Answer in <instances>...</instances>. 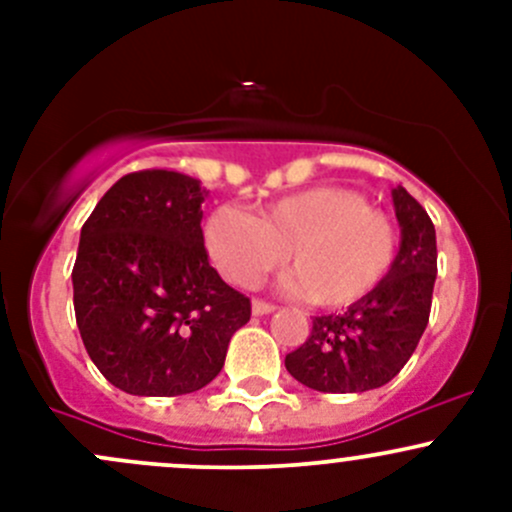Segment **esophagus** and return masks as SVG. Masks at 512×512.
I'll return each instance as SVG.
<instances>
[{"instance_id": "obj_1", "label": "esophagus", "mask_w": 512, "mask_h": 512, "mask_svg": "<svg viewBox=\"0 0 512 512\" xmlns=\"http://www.w3.org/2000/svg\"><path fill=\"white\" fill-rule=\"evenodd\" d=\"M272 312H275V304L262 302V299H252V314H255V317H265V314Z\"/></svg>"}]
</instances>
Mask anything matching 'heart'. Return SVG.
Masks as SVG:
<instances>
[{
	"mask_svg": "<svg viewBox=\"0 0 512 512\" xmlns=\"http://www.w3.org/2000/svg\"><path fill=\"white\" fill-rule=\"evenodd\" d=\"M215 267L237 287H252L287 260L282 287L324 309L369 297L396 262L399 230L352 188L317 185L267 205L257 218L220 208L205 225Z\"/></svg>",
	"mask_w": 512,
	"mask_h": 512,
	"instance_id": "obj_1",
	"label": "heart"
}]
</instances>
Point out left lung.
I'll return each mask as SVG.
<instances>
[{
	"label": "left lung",
	"mask_w": 512,
	"mask_h": 512,
	"mask_svg": "<svg viewBox=\"0 0 512 512\" xmlns=\"http://www.w3.org/2000/svg\"><path fill=\"white\" fill-rule=\"evenodd\" d=\"M401 245L386 280L342 314L312 319V334L285 366L324 394H361L389 384L414 354L431 314L436 227L406 188L391 190Z\"/></svg>",
	"instance_id": "1"
}]
</instances>
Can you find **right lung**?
<instances>
[{
	"instance_id": "add662e5",
	"label": "right lung",
	"mask_w": 512,
	"mask_h": 512,
	"mask_svg": "<svg viewBox=\"0 0 512 512\" xmlns=\"http://www.w3.org/2000/svg\"><path fill=\"white\" fill-rule=\"evenodd\" d=\"M200 180L175 170L123 175L81 227L74 309L91 361L133 396L208 386L250 299L210 267Z\"/></svg>"
}]
</instances>
